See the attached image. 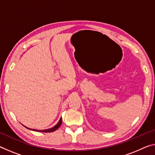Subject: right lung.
Returning a JSON list of instances; mask_svg holds the SVG:
<instances>
[{
    "mask_svg": "<svg viewBox=\"0 0 155 155\" xmlns=\"http://www.w3.org/2000/svg\"><path fill=\"white\" fill-rule=\"evenodd\" d=\"M61 124H62V118H61L59 121L58 122V124L56 125V126H54L53 127H51V128H49V129H47V130H35V129H31V128H29V127L25 126L26 127V128L29 129V130H31L33 131H36V132H54L56 130H57L58 127L61 126Z\"/></svg>",
    "mask_w": 155,
    "mask_h": 155,
    "instance_id": "add662e5",
    "label": "right lung"
}]
</instances>
